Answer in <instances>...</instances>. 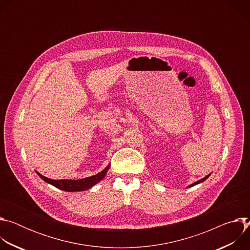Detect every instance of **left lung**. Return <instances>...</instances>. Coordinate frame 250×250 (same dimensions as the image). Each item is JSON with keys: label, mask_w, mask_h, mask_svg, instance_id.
I'll use <instances>...</instances> for the list:
<instances>
[{"label": "left lung", "mask_w": 250, "mask_h": 250, "mask_svg": "<svg viewBox=\"0 0 250 250\" xmlns=\"http://www.w3.org/2000/svg\"><path fill=\"white\" fill-rule=\"evenodd\" d=\"M209 175H210V174H208V175H207L206 177L202 178V179H201V180H199V181H197V182H195V183H193V184L189 185V186H188V188H189V187H192V186H195V185H197V184H200V183H202V182H204V181H205L206 179H208V178L209 177Z\"/></svg>", "instance_id": "8db88e82"}]
</instances>
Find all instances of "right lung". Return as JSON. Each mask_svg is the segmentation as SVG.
<instances>
[{
    "instance_id": "add662e5",
    "label": "right lung",
    "mask_w": 250,
    "mask_h": 250,
    "mask_svg": "<svg viewBox=\"0 0 250 250\" xmlns=\"http://www.w3.org/2000/svg\"><path fill=\"white\" fill-rule=\"evenodd\" d=\"M110 166L111 165L109 164L104 170H102L98 174L84 178V179H80V180H68V179L53 180V179H49V178L42 175L39 172H37V173L46 183L51 184L52 186H54L60 190H63L66 192H79V191L88 190V189L92 188L94 185H96L97 183H99L101 180H103V178L105 176L106 172H108V170L110 169Z\"/></svg>"
}]
</instances>
